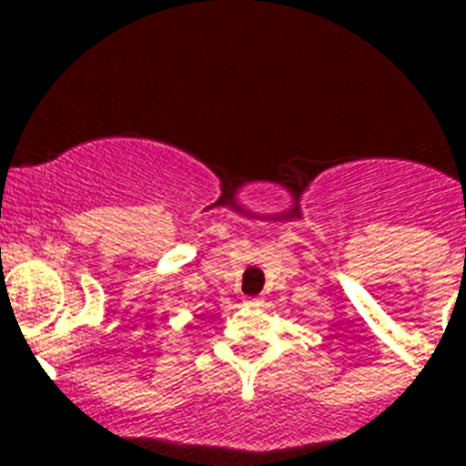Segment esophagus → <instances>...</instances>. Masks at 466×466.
Masks as SVG:
<instances>
[{
    "instance_id": "34e87169",
    "label": "esophagus",
    "mask_w": 466,
    "mask_h": 466,
    "mask_svg": "<svg viewBox=\"0 0 466 466\" xmlns=\"http://www.w3.org/2000/svg\"><path fill=\"white\" fill-rule=\"evenodd\" d=\"M246 306H250V308L262 306V299H258V297H248V299H246Z\"/></svg>"
}]
</instances>
